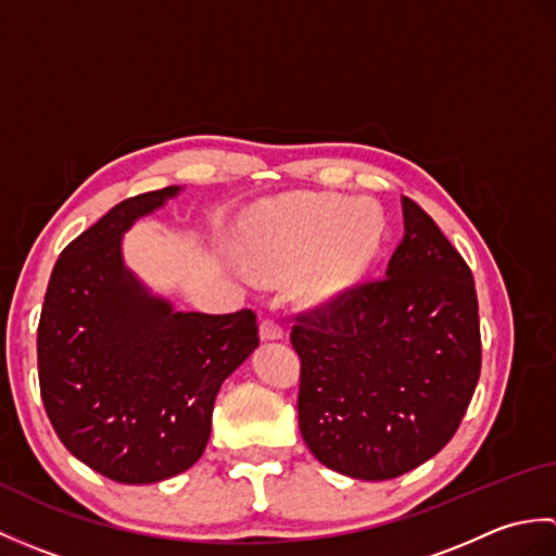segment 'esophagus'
Returning a JSON list of instances; mask_svg holds the SVG:
<instances>
[{"label":"esophagus","instance_id":"34e87169","mask_svg":"<svg viewBox=\"0 0 556 556\" xmlns=\"http://www.w3.org/2000/svg\"><path fill=\"white\" fill-rule=\"evenodd\" d=\"M285 337V329L277 320H271V317H265L263 323H260V339L263 341H275Z\"/></svg>","mask_w":556,"mask_h":556}]
</instances>
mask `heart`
I'll use <instances>...</instances> for the list:
<instances>
[{
	"label": "heart",
	"mask_w": 556,
	"mask_h": 556,
	"mask_svg": "<svg viewBox=\"0 0 556 556\" xmlns=\"http://www.w3.org/2000/svg\"><path fill=\"white\" fill-rule=\"evenodd\" d=\"M382 239L384 217L368 200H291L263 212L243 257L267 277H287L303 268L301 296L329 303L358 285L380 253Z\"/></svg>",
	"instance_id": "heart-1"
}]
</instances>
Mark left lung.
<instances>
[{
  "label": "left lung",
  "instance_id": "8db88e82",
  "mask_svg": "<svg viewBox=\"0 0 556 556\" xmlns=\"http://www.w3.org/2000/svg\"><path fill=\"white\" fill-rule=\"evenodd\" d=\"M404 239L384 279L296 317L299 428L313 456L392 480L442 452L480 377L473 275L432 217L401 198Z\"/></svg>",
  "mask_w": 556,
  "mask_h": 556
}]
</instances>
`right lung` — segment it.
<instances>
[{
    "instance_id": "add662e5",
    "label": "right lung",
    "mask_w": 556,
    "mask_h": 556,
    "mask_svg": "<svg viewBox=\"0 0 556 556\" xmlns=\"http://www.w3.org/2000/svg\"><path fill=\"white\" fill-rule=\"evenodd\" d=\"M179 191L128 198L71 241L40 313L52 428L78 460L124 485L174 478L203 456L222 382L260 344L253 311H176L126 267L124 233Z\"/></svg>"
}]
</instances>
